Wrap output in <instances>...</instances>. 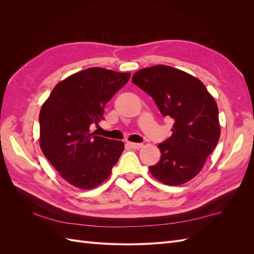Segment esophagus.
I'll return each instance as SVG.
<instances>
[{"label":"esophagus","instance_id":"34e87169","mask_svg":"<svg viewBox=\"0 0 254 254\" xmlns=\"http://www.w3.org/2000/svg\"><path fill=\"white\" fill-rule=\"evenodd\" d=\"M128 144H129L130 147L134 148V149H139L143 146V144H141V143H128Z\"/></svg>","mask_w":254,"mask_h":254}]
</instances>
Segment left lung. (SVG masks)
I'll use <instances>...</instances> for the list:
<instances>
[{
	"instance_id": "1",
	"label": "left lung",
	"mask_w": 254,
	"mask_h": 254,
	"mask_svg": "<svg viewBox=\"0 0 254 254\" xmlns=\"http://www.w3.org/2000/svg\"><path fill=\"white\" fill-rule=\"evenodd\" d=\"M132 82L174 120L172 135L159 144L161 159L151 175L167 186H180L201 171L220 136L218 108L204 84L186 72L155 65L134 73Z\"/></svg>"
}]
</instances>
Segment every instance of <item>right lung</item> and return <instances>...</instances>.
<instances>
[{
  "label": "right lung",
  "instance_id": "obj_1",
  "mask_svg": "<svg viewBox=\"0 0 254 254\" xmlns=\"http://www.w3.org/2000/svg\"><path fill=\"white\" fill-rule=\"evenodd\" d=\"M129 78V73L90 67L59 82L43 104L41 150L72 186L97 187L119 161L124 143L90 133V126L104 120L106 104Z\"/></svg>",
  "mask_w": 254,
  "mask_h": 254
}]
</instances>
